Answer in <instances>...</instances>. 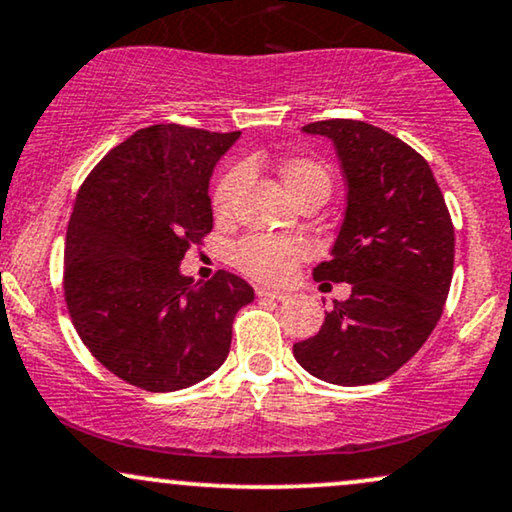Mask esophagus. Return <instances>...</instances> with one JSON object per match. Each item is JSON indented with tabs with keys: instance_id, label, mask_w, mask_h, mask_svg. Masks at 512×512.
<instances>
[{
	"instance_id": "obj_1",
	"label": "esophagus",
	"mask_w": 512,
	"mask_h": 512,
	"mask_svg": "<svg viewBox=\"0 0 512 512\" xmlns=\"http://www.w3.org/2000/svg\"><path fill=\"white\" fill-rule=\"evenodd\" d=\"M257 298H272V300H288V293H283V291H272V288H257Z\"/></svg>"
}]
</instances>
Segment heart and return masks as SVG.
Listing matches in <instances>:
<instances>
[{
	"label": "heart",
	"mask_w": 512,
	"mask_h": 512,
	"mask_svg": "<svg viewBox=\"0 0 512 512\" xmlns=\"http://www.w3.org/2000/svg\"><path fill=\"white\" fill-rule=\"evenodd\" d=\"M281 178L295 202L307 195L329 197L331 174L324 164L307 157H291L281 164ZM243 186V171L231 169L221 176L212 195L214 214L229 217L236 205V195ZM307 255V245L298 238L276 236H248L233 248V264L243 274L257 281L281 283L291 276L293 267Z\"/></svg>",
	"instance_id": "b5f03b06"
}]
</instances>
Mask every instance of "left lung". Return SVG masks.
<instances>
[{
  "label": "left lung",
  "instance_id": "8db88e82",
  "mask_svg": "<svg viewBox=\"0 0 512 512\" xmlns=\"http://www.w3.org/2000/svg\"><path fill=\"white\" fill-rule=\"evenodd\" d=\"M303 133L334 143L348 186L334 248L312 276L353 291L293 355L329 384H377L439 322L453 279L451 214L429 164L396 135L353 119L317 121Z\"/></svg>",
  "mask_w": 512,
  "mask_h": 512
}]
</instances>
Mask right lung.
Here are the masks:
<instances>
[{"instance_id": "obj_1", "label": "right lung", "mask_w": 512, "mask_h": 512, "mask_svg": "<svg viewBox=\"0 0 512 512\" xmlns=\"http://www.w3.org/2000/svg\"><path fill=\"white\" fill-rule=\"evenodd\" d=\"M236 133L178 123L140 128L92 169L66 231L64 295L80 341L145 391H181L224 365L248 281L181 272L212 231L209 178Z\"/></svg>"}]
</instances>
